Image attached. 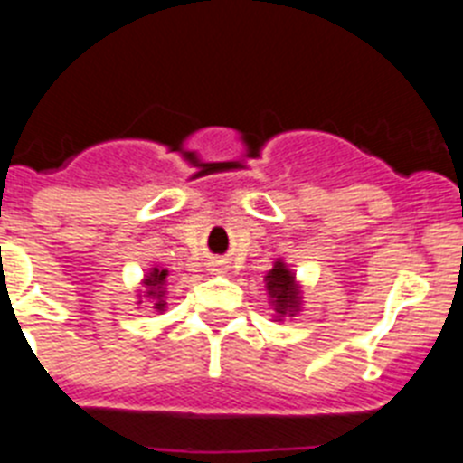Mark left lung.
Segmentation results:
<instances>
[{
    "mask_svg": "<svg viewBox=\"0 0 463 463\" xmlns=\"http://www.w3.org/2000/svg\"><path fill=\"white\" fill-rule=\"evenodd\" d=\"M267 289L271 297L276 317L294 315L298 310V289L294 282V273L282 261H276L271 271L267 273Z\"/></svg>",
    "mask_w": 463,
    "mask_h": 463,
    "instance_id": "left-lung-1",
    "label": "left lung"
}]
</instances>
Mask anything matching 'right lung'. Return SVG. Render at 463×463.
I'll return each mask as SVG.
<instances>
[{
	"label": "right lung",
	"instance_id": "1",
	"mask_svg": "<svg viewBox=\"0 0 463 463\" xmlns=\"http://www.w3.org/2000/svg\"><path fill=\"white\" fill-rule=\"evenodd\" d=\"M166 276H169V271H166V269H157L155 267L153 271L148 273V276H146V280H143V285H146V288H148V297L150 298H155V301H157V304H155V308L157 310H165L166 308V304H165V285H166Z\"/></svg>",
	"mask_w": 463,
	"mask_h": 463
}]
</instances>
